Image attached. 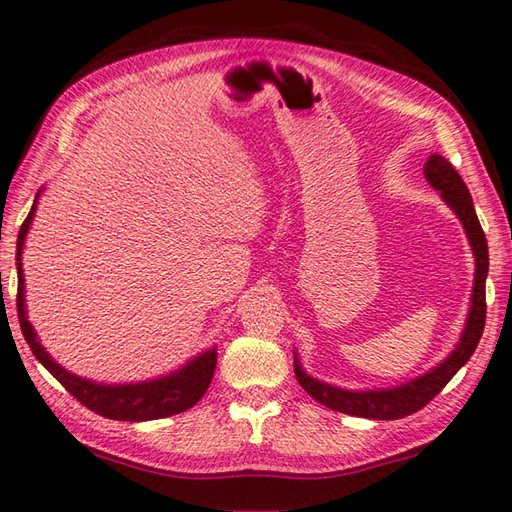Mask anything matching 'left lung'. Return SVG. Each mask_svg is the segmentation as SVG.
Listing matches in <instances>:
<instances>
[{
	"label": "left lung",
	"instance_id": "obj_1",
	"mask_svg": "<svg viewBox=\"0 0 512 512\" xmlns=\"http://www.w3.org/2000/svg\"><path fill=\"white\" fill-rule=\"evenodd\" d=\"M424 178L433 189L440 191L444 204L458 215L464 226V233L469 237V244L475 257V279L471 292L469 317H466L464 330L460 334V343L455 350L444 358L442 363L431 367L418 378H411L407 383L396 387H378V389H343L330 383H323L319 378H312L306 369L301 367L299 356L295 352V374L299 385L308 394L319 400L332 411L347 413V416L372 418V420H398L411 416L418 409L427 405L429 400L436 398L442 387L460 372V367L473 356L477 343L482 339L484 321H486V275H488V244L486 235L477 220L473 209V198L466 189L460 173L447 158L440 154H431L424 162Z\"/></svg>",
	"mask_w": 512,
	"mask_h": 512
}]
</instances>
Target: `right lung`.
I'll return each instance as SVG.
<instances>
[{
  "label": "right lung",
  "instance_id": "1",
  "mask_svg": "<svg viewBox=\"0 0 512 512\" xmlns=\"http://www.w3.org/2000/svg\"><path fill=\"white\" fill-rule=\"evenodd\" d=\"M39 195H41V189L35 195V204H32L26 222L21 224L19 235H17V314H19L21 334H24L32 354L37 356V361L46 367L48 372L57 378L76 400L81 402V405L110 420L145 422V420L169 418V416H176V413L191 409L211 385L215 363H217V347H209V350L193 356L189 363L178 367L176 372H169L160 378L140 380V383L107 385V383H96V380L81 378L68 372V369L54 361V358L46 352V347L41 345L39 336L35 328H32V323L28 321V314H26V284H24V266H21V253H24L26 235L30 231L32 217H35V211H37Z\"/></svg>",
  "mask_w": 512,
  "mask_h": 512
}]
</instances>
